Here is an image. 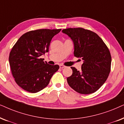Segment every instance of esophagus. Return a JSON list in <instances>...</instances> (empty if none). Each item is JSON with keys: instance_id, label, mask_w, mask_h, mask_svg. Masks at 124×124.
<instances>
[{"instance_id": "1", "label": "esophagus", "mask_w": 124, "mask_h": 124, "mask_svg": "<svg viewBox=\"0 0 124 124\" xmlns=\"http://www.w3.org/2000/svg\"><path fill=\"white\" fill-rule=\"evenodd\" d=\"M65 67H66V66H64V65H59V68L61 69H63V68H65Z\"/></svg>"}]
</instances>
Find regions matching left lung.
I'll return each mask as SVG.
<instances>
[{"label": "left lung", "instance_id": "obj_1", "mask_svg": "<svg viewBox=\"0 0 124 124\" xmlns=\"http://www.w3.org/2000/svg\"><path fill=\"white\" fill-rule=\"evenodd\" d=\"M62 33L74 43V54L82 58V71L71 67L72 74L67 78L69 85L81 94L96 91L105 83L110 71L111 55L105 43L98 34L82 28H68Z\"/></svg>", "mask_w": 124, "mask_h": 124}]
</instances>
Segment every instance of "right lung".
Returning <instances> with one entry per match:
<instances>
[{"mask_svg": "<svg viewBox=\"0 0 124 124\" xmlns=\"http://www.w3.org/2000/svg\"><path fill=\"white\" fill-rule=\"evenodd\" d=\"M61 31L38 29L19 38L9 56L11 72L16 83L31 93L40 91L48 85L59 66L44 62L40 56L49 52L51 40Z\"/></svg>", "mask_w": 124, "mask_h": 124, "instance_id": "right-lung-1", "label": "right lung"}]
</instances>
